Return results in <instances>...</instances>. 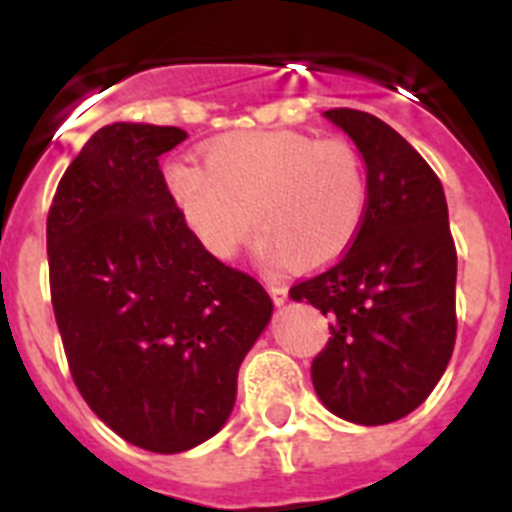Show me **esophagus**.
<instances>
[{"mask_svg": "<svg viewBox=\"0 0 512 512\" xmlns=\"http://www.w3.org/2000/svg\"><path fill=\"white\" fill-rule=\"evenodd\" d=\"M269 295L277 305H284V302H287V287L279 282H269Z\"/></svg>", "mask_w": 512, "mask_h": 512, "instance_id": "34e87169", "label": "esophagus"}]
</instances>
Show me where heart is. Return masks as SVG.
Returning a JSON list of instances; mask_svg holds the SVG:
<instances>
[{
  "instance_id": "1",
  "label": "heart",
  "mask_w": 512,
  "mask_h": 512,
  "mask_svg": "<svg viewBox=\"0 0 512 512\" xmlns=\"http://www.w3.org/2000/svg\"><path fill=\"white\" fill-rule=\"evenodd\" d=\"M166 184L184 223L230 259L253 230L292 266H323L351 248L369 210L366 166L348 140L274 130L212 143L205 166L176 158Z\"/></svg>"
}]
</instances>
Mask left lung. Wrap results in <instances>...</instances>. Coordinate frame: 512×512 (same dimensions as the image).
<instances>
[{
    "label": "left lung",
    "instance_id": "obj_1",
    "mask_svg": "<svg viewBox=\"0 0 512 512\" xmlns=\"http://www.w3.org/2000/svg\"><path fill=\"white\" fill-rule=\"evenodd\" d=\"M364 156L369 210L336 264L292 284L330 320L312 384L330 413L382 425L413 413L449 366L456 341V246L441 179L387 122L325 112Z\"/></svg>",
    "mask_w": 512,
    "mask_h": 512
}]
</instances>
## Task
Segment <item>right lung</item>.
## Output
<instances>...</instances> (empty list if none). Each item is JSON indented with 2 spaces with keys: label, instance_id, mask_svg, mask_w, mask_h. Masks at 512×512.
I'll use <instances>...</instances> for the list:
<instances>
[{
  "label": "right lung",
  "instance_id": "1",
  "mask_svg": "<svg viewBox=\"0 0 512 512\" xmlns=\"http://www.w3.org/2000/svg\"><path fill=\"white\" fill-rule=\"evenodd\" d=\"M184 138L140 122L99 128L63 171L45 225L76 390L156 454L223 428L238 366L271 318L266 289L194 238L166 187L158 158Z\"/></svg>",
  "mask_w": 512,
  "mask_h": 512
}]
</instances>
